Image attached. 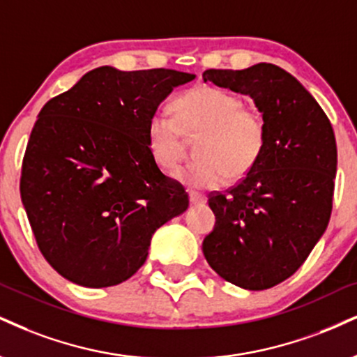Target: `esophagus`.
<instances>
[{"label": "esophagus", "mask_w": 357, "mask_h": 357, "mask_svg": "<svg viewBox=\"0 0 357 357\" xmlns=\"http://www.w3.org/2000/svg\"><path fill=\"white\" fill-rule=\"evenodd\" d=\"M190 203L191 204H203V203H206V196L197 195V192L191 191L190 192Z\"/></svg>", "instance_id": "1"}]
</instances>
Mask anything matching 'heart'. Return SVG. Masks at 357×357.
<instances>
[{"instance_id":"heart-1","label":"heart","mask_w":357,"mask_h":357,"mask_svg":"<svg viewBox=\"0 0 357 357\" xmlns=\"http://www.w3.org/2000/svg\"><path fill=\"white\" fill-rule=\"evenodd\" d=\"M173 116L156 113L148 123V149L156 165L173 171L196 137L195 156L174 178L195 191L216 190L255 169L268 143L261 111L244 106L241 96L214 86H197L173 101Z\"/></svg>"}]
</instances>
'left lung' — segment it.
Returning <instances> with one entry per match:
<instances>
[{
  "label": "left lung",
  "instance_id": "left-lung-1",
  "mask_svg": "<svg viewBox=\"0 0 357 357\" xmlns=\"http://www.w3.org/2000/svg\"><path fill=\"white\" fill-rule=\"evenodd\" d=\"M203 79L249 94L268 126L255 169L209 195L216 216L206 261L227 282L261 291L298 271L328 227L337 149L329 118L294 76L271 63L208 70Z\"/></svg>",
  "mask_w": 357,
  "mask_h": 357
}]
</instances>
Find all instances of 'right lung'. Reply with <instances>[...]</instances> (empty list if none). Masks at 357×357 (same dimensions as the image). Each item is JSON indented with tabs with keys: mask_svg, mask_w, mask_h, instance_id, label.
<instances>
[{
	"mask_svg": "<svg viewBox=\"0 0 357 357\" xmlns=\"http://www.w3.org/2000/svg\"><path fill=\"white\" fill-rule=\"evenodd\" d=\"M190 73L101 66L43 106L20 192L34 239L56 273L86 287L131 278L154 231L190 206L148 149V123Z\"/></svg>",
	"mask_w": 357,
	"mask_h": 357,
	"instance_id": "obj_1",
	"label": "right lung"
}]
</instances>
